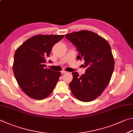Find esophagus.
I'll list each match as a JSON object with an SVG mask.
<instances>
[{"label": "esophagus", "mask_w": 133, "mask_h": 133, "mask_svg": "<svg viewBox=\"0 0 133 133\" xmlns=\"http://www.w3.org/2000/svg\"><path fill=\"white\" fill-rule=\"evenodd\" d=\"M61 72V74H66L67 72L64 71V70H62Z\"/></svg>", "instance_id": "esophagus-1"}]
</instances>
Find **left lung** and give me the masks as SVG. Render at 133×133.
Listing matches in <instances>:
<instances>
[{"label": "left lung", "instance_id": "obj_1", "mask_svg": "<svg viewBox=\"0 0 133 133\" xmlns=\"http://www.w3.org/2000/svg\"><path fill=\"white\" fill-rule=\"evenodd\" d=\"M78 51V59H83L86 72L81 76L72 72L69 88L76 98L90 102L99 97L108 85L115 60L108 42L95 32L81 30L65 35Z\"/></svg>", "mask_w": 133, "mask_h": 133}]
</instances>
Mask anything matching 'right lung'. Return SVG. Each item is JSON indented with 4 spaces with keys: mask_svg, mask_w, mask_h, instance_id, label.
<instances>
[{
    "mask_svg": "<svg viewBox=\"0 0 133 133\" xmlns=\"http://www.w3.org/2000/svg\"><path fill=\"white\" fill-rule=\"evenodd\" d=\"M64 37V35H37L27 39L16 50L14 75L27 96L43 99L54 89L61 72L47 69L45 64L52 46Z\"/></svg>",
    "mask_w": 133,
    "mask_h": 133,
    "instance_id": "obj_1",
    "label": "right lung"
}]
</instances>
